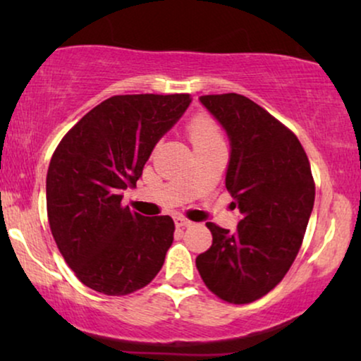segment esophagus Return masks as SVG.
<instances>
[{"mask_svg":"<svg viewBox=\"0 0 361 361\" xmlns=\"http://www.w3.org/2000/svg\"><path fill=\"white\" fill-rule=\"evenodd\" d=\"M174 221H176L177 228H185V226H190V225H192V221L184 219V216H177V219H176Z\"/></svg>","mask_w":361,"mask_h":361,"instance_id":"1","label":"esophagus"}]
</instances>
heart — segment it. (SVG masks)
Segmentation results:
<instances>
[{
	"label": "heart",
	"mask_w": 361,
	"mask_h": 361,
	"mask_svg": "<svg viewBox=\"0 0 361 361\" xmlns=\"http://www.w3.org/2000/svg\"><path fill=\"white\" fill-rule=\"evenodd\" d=\"M189 136H190V141H192V145H194V147L221 141L219 128H216V125L210 120V118H207L204 115L195 116L194 120L190 121Z\"/></svg>",
	"instance_id": "b5f03b06"
}]
</instances>
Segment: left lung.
I'll use <instances>...</instances> for the list:
<instances>
[{"label":"left lung","instance_id":"left-lung-1","mask_svg":"<svg viewBox=\"0 0 361 361\" xmlns=\"http://www.w3.org/2000/svg\"><path fill=\"white\" fill-rule=\"evenodd\" d=\"M199 100L228 136L225 185L241 220L235 231L209 221L214 241L195 266L220 299L248 304L281 283L299 253L314 209L312 172L294 133L250 98Z\"/></svg>","mask_w":361,"mask_h":361}]
</instances>
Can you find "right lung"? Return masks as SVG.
<instances>
[{
	"label": "right lung",
	"instance_id": "obj_1",
	"mask_svg": "<svg viewBox=\"0 0 361 361\" xmlns=\"http://www.w3.org/2000/svg\"><path fill=\"white\" fill-rule=\"evenodd\" d=\"M190 95H116L63 136L47 171L49 225L57 248L87 288L125 295L149 284L174 240L169 215L121 207L162 136Z\"/></svg>",
	"mask_w": 361,
	"mask_h": 361
}]
</instances>
